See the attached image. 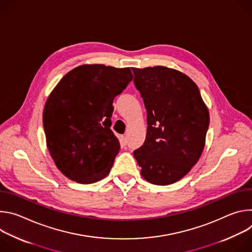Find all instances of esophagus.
Listing matches in <instances>:
<instances>
[{"label": "esophagus", "instance_id": "esophagus-1", "mask_svg": "<svg viewBox=\"0 0 252 252\" xmlns=\"http://www.w3.org/2000/svg\"><path fill=\"white\" fill-rule=\"evenodd\" d=\"M120 141H121V146H122V147H126V146L127 139H126V136H121Z\"/></svg>", "mask_w": 252, "mask_h": 252}]
</instances>
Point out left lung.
Listing matches in <instances>:
<instances>
[{
	"mask_svg": "<svg viewBox=\"0 0 252 252\" xmlns=\"http://www.w3.org/2000/svg\"><path fill=\"white\" fill-rule=\"evenodd\" d=\"M131 69L148 112L145 143L133 152L140 174L157 186L174 184L203 152L208 109L195 83L182 71L163 65Z\"/></svg>",
	"mask_w": 252,
	"mask_h": 252,
	"instance_id": "obj_1",
	"label": "left lung"
}]
</instances>
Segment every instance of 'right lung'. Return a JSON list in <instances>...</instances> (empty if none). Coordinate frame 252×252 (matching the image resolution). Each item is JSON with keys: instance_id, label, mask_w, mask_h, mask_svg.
Instances as JSON below:
<instances>
[{"instance_id": "obj_1", "label": "right lung", "mask_w": 252, "mask_h": 252, "mask_svg": "<svg viewBox=\"0 0 252 252\" xmlns=\"http://www.w3.org/2000/svg\"><path fill=\"white\" fill-rule=\"evenodd\" d=\"M129 67L82 64L64 75L43 114L47 147L70 181L94 184L110 173L120 152L111 129L114 98L132 81Z\"/></svg>"}]
</instances>
